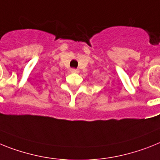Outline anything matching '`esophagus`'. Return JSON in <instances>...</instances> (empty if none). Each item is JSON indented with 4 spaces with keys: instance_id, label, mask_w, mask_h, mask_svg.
Returning <instances> with one entry per match:
<instances>
[{
    "instance_id": "obj_1",
    "label": "esophagus",
    "mask_w": 160,
    "mask_h": 160,
    "mask_svg": "<svg viewBox=\"0 0 160 160\" xmlns=\"http://www.w3.org/2000/svg\"><path fill=\"white\" fill-rule=\"evenodd\" d=\"M71 72H73V73H78V72H79V70L76 69V68H72V69H71Z\"/></svg>"
}]
</instances>
